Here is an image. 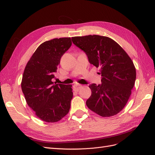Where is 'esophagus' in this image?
I'll use <instances>...</instances> for the list:
<instances>
[{"mask_svg":"<svg viewBox=\"0 0 155 155\" xmlns=\"http://www.w3.org/2000/svg\"><path fill=\"white\" fill-rule=\"evenodd\" d=\"M81 87H82L81 84L76 83V84H74L73 85V88H74V90H75V91H78V90H79L80 88H81Z\"/></svg>","mask_w":155,"mask_h":155,"instance_id":"obj_1","label":"esophagus"}]
</instances>
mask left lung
<instances>
[{
	"label": "left lung",
	"mask_w": 155,
	"mask_h": 155,
	"mask_svg": "<svg viewBox=\"0 0 155 155\" xmlns=\"http://www.w3.org/2000/svg\"><path fill=\"white\" fill-rule=\"evenodd\" d=\"M73 44L87 54L88 61L99 67L101 84L89 85L91 96L88 108L104 117L114 116L124 108L136 79V70L125 51L106 36L88 35L72 37Z\"/></svg>",
	"instance_id": "obj_1"
}]
</instances>
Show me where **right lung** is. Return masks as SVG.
<instances>
[{
  "label": "right lung",
  "mask_w": 155,
  "mask_h": 155,
  "mask_svg": "<svg viewBox=\"0 0 155 155\" xmlns=\"http://www.w3.org/2000/svg\"><path fill=\"white\" fill-rule=\"evenodd\" d=\"M72 45L71 38L46 41L27 63L21 83L27 104L41 120H60L69 111L73 97L71 84L52 82L61 56Z\"/></svg>",
  "instance_id": "1"
}]
</instances>
